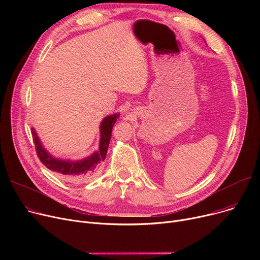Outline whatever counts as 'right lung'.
I'll return each instance as SVG.
<instances>
[{"instance_id": "add662e5", "label": "right lung", "mask_w": 260, "mask_h": 260, "mask_svg": "<svg viewBox=\"0 0 260 260\" xmlns=\"http://www.w3.org/2000/svg\"><path fill=\"white\" fill-rule=\"evenodd\" d=\"M119 114L106 116L100 124V141L99 148L94 151L90 156L80 160H67L59 159L48 153L43 146L35 128H31L34 142L39 159L43 165L52 172L64 177L65 179L71 181H85L97 174L101 163L104 161L107 153V148L112 137V129L115 125Z\"/></svg>"}]
</instances>
